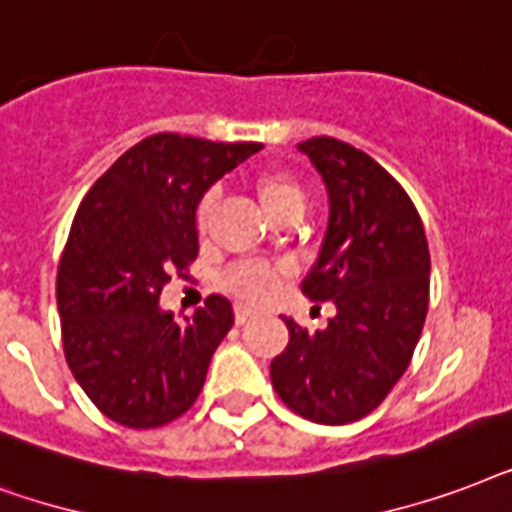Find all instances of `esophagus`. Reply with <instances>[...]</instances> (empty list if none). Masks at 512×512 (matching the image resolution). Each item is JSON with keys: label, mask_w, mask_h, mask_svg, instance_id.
<instances>
[{"label": "esophagus", "mask_w": 512, "mask_h": 512, "mask_svg": "<svg viewBox=\"0 0 512 512\" xmlns=\"http://www.w3.org/2000/svg\"><path fill=\"white\" fill-rule=\"evenodd\" d=\"M253 318V307H245V304H237L235 307V320L243 326V323H248V320Z\"/></svg>", "instance_id": "34e87169"}]
</instances>
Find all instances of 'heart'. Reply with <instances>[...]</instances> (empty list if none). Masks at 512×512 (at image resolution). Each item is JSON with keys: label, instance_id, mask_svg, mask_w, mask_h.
<instances>
[{"label": "heart", "instance_id": "heart-1", "mask_svg": "<svg viewBox=\"0 0 512 512\" xmlns=\"http://www.w3.org/2000/svg\"><path fill=\"white\" fill-rule=\"evenodd\" d=\"M253 189H256V200H259L261 211L269 221L280 219L285 213H304V208H307V189H304L299 178L285 173V170L264 173V176L256 178ZM211 211L213 197H205L197 205V227H200V232L208 224ZM280 280H283V272L267 264V261H243V264H237L224 275V291L237 296V299L259 304V301H267L277 291Z\"/></svg>", "mask_w": 512, "mask_h": 512}]
</instances>
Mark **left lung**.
<instances>
[{
    "instance_id": "1",
    "label": "left lung",
    "mask_w": 512,
    "mask_h": 512,
    "mask_svg": "<svg viewBox=\"0 0 512 512\" xmlns=\"http://www.w3.org/2000/svg\"><path fill=\"white\" fill-rule=\"evenodd\" d=\"M328 189V229L301 283L336 315L310 331L293 318L288 347L269 366L285 406L318 425L371 414L417 350L430 304V251L406 189L355 146L318 136L301 141Z\"/></svg>"
}]
</instances>
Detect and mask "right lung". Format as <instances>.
Here are the masks:
<instances>
[{
	"label": "right lung",
	"mask_w": 512,
	"mask_h": 512,
	"mask_svg": "<svg viewBox=\"0 0 512 512\" xmlns=\"http://www.w3.org/2000/svg\"><path fill=\"white\" fill-rule=\"evenodd\" d=\"M259 149L157 133L130 146L79 205L55 280L63 352L87 398L117 425H168L200 395L235 323L232 304L213 293L176 323L160 293L197 259L202 194Z\"/></svg>",
	"instance_id": "right-lung-1"
}]
</instances>
